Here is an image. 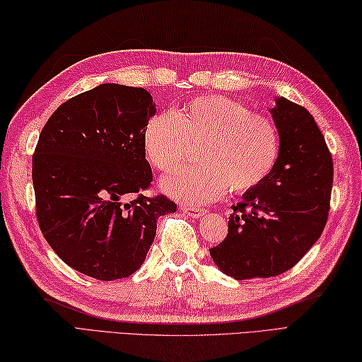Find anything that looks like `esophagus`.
Segmentation results:
<instances>
[{
	"mask_svg": "<svg viewBox=\"0 0 362 362\" xmlns=\"http://www.w3.org/2000/svg\"><path fill=\"white\" fill-rule=\"evenodd\" d=\"M182 211L187 213L191 218H201L206 213L205 209H201V206L196 205H182Z\"/></svg>",
	"mask_w": 362,
	"mask_h": 362,
	"instance_id": "1",
	"label": "esophagus"
}]
</instances>
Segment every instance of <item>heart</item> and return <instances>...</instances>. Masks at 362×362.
<instances>
[{
  "instance_id": "heart-1",
  "label": "heart",
  "mask_w": 362,
  "mask_h": 362,
  "mask_svg": "<svg viewBox=\"0 0 362 362\" xmlns=\"http://www.w3.org/2000/svg\"><path fill=\"white\" fill-rule=\"evenodd\" d=\"M196 146L197 165L163 180L169 194L187 202H209L226 189L243 194L263 183L280 156V134L264 115L226 96H197L144 124L143 149L152 168L169 173Z\"/></svg>"
}]
</instances>
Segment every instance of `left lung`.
<instances>
[{
    "mask_svg": "<svg viewBox=\"0 0 362 362\" xmlns=\"http://www.w3.org/2000/svg\"><path fill=\"white\" fill-rule=\"evenodd\" d=\"M280 156L267 179L247 191L228 216V233L210 249L236 280L269 279L296 266L324 232L333 187V160L313 115L286 98L271 110Z\"/></svg>",
    "mask_w": 362,
    "mask_h": 362,
    "instance_id": "1",
    "label": "left lung"
}]
</instances>
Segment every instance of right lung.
Listing matches in <instances>:
<instances>
[{"label": "right lung", "instance_id": "obj_1", "mask_svg": "<svg viewBox=\"0 0 362 362\" xmlns=\"http://www.w3.org/2000/svg\"><path fill=\"white\" fill-rule=\"evenodd\" d=\"M153 113L148 90L103 83L68 99L42 129L33 156L37 221L74 271L104 281L132 275L158 216L175 211L166 196L141 194L152 182L143 129Z\"/></svg>", "mask_w": 362, "mask_h": 362}]
</instances>
